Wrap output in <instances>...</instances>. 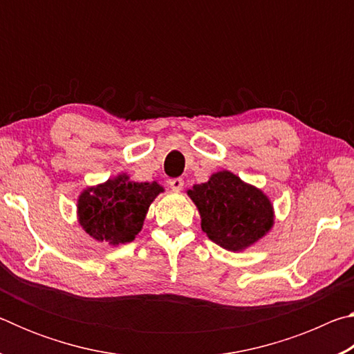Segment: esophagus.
I'll list each match as a JSON object with an SVG mask.
<instances>
[{
    "label": "esophagus",
    "instance_id": "obj_1",
    "mask_svg": "<svg viewBox=\"0 0 354 354\" xmlns=\"http://www.w3.org/2000/svg\"><path fill=\"white\" fill-rule=\"evenodd\" d=\"M169 185L173 190H181L184 187V179L183 178H171L169 181Z\"/></svg>",
    "mask_w": 354,
    "mask_h": 354
}]
</instances>
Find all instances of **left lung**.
I'll return each instance as SVG.
<instances>
[{"instance_id":"1","label":"left lung","mask_w":354,"mask_h":354,"mask_svg":"<svg viewBox=\"0 0 354 354\" xmlns=\"http://www.w3.org/2000/svg\"><path fill=\"white\" fill-rule=\"evenodd\" d=\"M187 195L198 207L203 231L225 250L248 248L273 226L270 200L231 171L215 173Z\"/></svg>"}]
</instances>
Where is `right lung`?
Listing matches in <instances>:
<instances>
[{
	"mask_svg": "<svg viewBox=\"0 0 354 354\" xmlns=\"http://www.w3.org/2000/svg\"><path fill=\"white\" fill-rule=\"evenodd\" d=\"M164 189L153 183H134L120 175L84 190L77 200V217L84 231L98 242L127 243L142 230L153 200Z\"/></svg>",
	"mask_w": 354,
	"mask_h": 354,
	"instance_id": "right-lung-1",
	"label": "right lung"
}]
</instances>
